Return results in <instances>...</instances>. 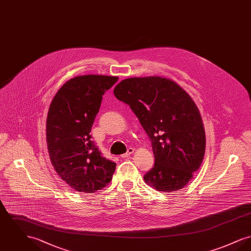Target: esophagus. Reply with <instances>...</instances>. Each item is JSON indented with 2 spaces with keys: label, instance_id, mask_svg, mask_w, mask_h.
<instances>
[{
  "label": "esophagus",
  "instance_id": "34e87169",
  "mask_svg": "<svg viewBox=\"0 0 251 251\" xmlns=\"http://www.w3.org/2000/svg\"><path fill=\"white\" fill-rule=\"evenodd\" d=\"M133 151H134V150H133V149H132V148H129V149H128V151H127V152H126V153H124V154H122V155H120V156H121V157H122V158H126V157H128V156L131 155V153H132V152H133Z\"/></svg>",
  "mask_w": 251,
  "mask_h": 251
}]
</instances>
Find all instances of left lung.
<instances>
[{"instance_id": "obj_1", "label": "left lung", "mask_w": 251, "mask_h": 251, "mask_svg": "<svg viewBox=\"0 0 251 251\" xmlns=\"http://www.w3.org/2000/svg\"><path fill=\"white\" fill-rule=\"evenodd\" d=\"M128 104L151 141L153 167L144 180L158 191H177L193 178L205 153V131L191 97L158 76L122 80L114 89Z\"/></svg>"}]
</instances>
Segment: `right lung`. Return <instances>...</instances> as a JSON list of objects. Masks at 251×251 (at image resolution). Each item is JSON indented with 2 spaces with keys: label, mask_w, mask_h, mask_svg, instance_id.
Listing matches in <instances>:
<instances>
[{
  "label": "right lung",
  "mask_w": 251,
  "mask_h": 251,
  "mask_svg": "<svg viewBox=\"0 0 251 251\" xmlns=\"http://www.w3.org/2000/svg\"><path fill=\"white\" fill-rule=\"evenodd\" d=\"M118 80L104 75L72 78L50 105L46 135L50 162L61 179L76 191L100 190L115 172L116 163L101 155L90 131L102 96Z\"/></svg>",
  "instance_id": "obj_1"
}]
</instances>
